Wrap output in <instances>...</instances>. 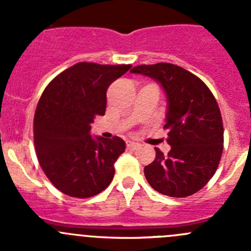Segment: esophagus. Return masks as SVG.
Returning <instances> with one entry per match:
<instances>
[{
  "instance_id": "obj_1",
  "label": "esophagus",
  "mask_w": 251,
  "mask_h": 251,
  "mask_svg": "<svg viewBox=\"0 0 251 251\" xmlns=\"http://www.w3.org/2000/svg\"><path fill=\"white\" fill-rule=\"evenodd\" d=\"M126 146H127L128 149H136L138 146H140V143H137V142H133V141H128L127 143H126Z\"/></svg>"
}]
</instances>
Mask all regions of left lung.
Returning <instances> with one entry per match:
<instances>
[{"instance_id":"obj_1","label":"left lung","mask_w":251,"mask_h":251,"mask_svg":"<svg viewBox=\"0 0 251 251\" xmlns=\"http://www.w3.org/2000/svg\"><path fill=\"white\" fill-rule=\"evenodd\" d=\"M131 73L155 78L168 97L164 128L168 155L155 148L144 176L164 196L183 198L201 191L219 168L224 151V124L214 95L198 76L170 63L137 65Z\"/></svg>"}]
</instances>
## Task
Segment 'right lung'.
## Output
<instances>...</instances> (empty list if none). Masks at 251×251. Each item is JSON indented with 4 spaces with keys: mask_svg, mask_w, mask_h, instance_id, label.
I'll use <instances>...</instances> for the list:
<instances>
[{
    "mask_svg": "<svg viewBox=\"0 0 251 251\" xmlns=\"http://www.w3.org/2000/svg\"><path fill=\"white\" fill-rule=\"evenodd\" d=\"M131 67L81 62L45 88L35 111L34 144L40 166L62 193L90 198L110 184L125 142L93 138L91 124L104 115L110 83Z\"/></svg>",
    "mask_w": 251,
    "mask_h": 251,
    "instance_id": "1",
    "label": "right lung"
}]
</instances>
